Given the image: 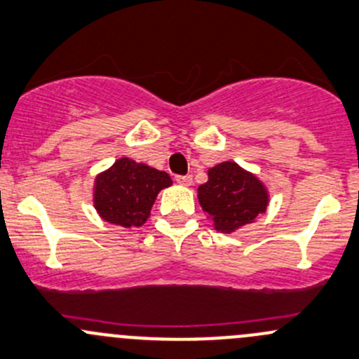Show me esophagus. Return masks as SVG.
Listing matches in <instances>:
<instances>
[{
	"label": "esophagus",
	"mask_w": 359,
	"mask_h": 359,
	"mask_svg": "<svg viewBox=\"0 0 359 359\" xmlns=\"http://www.w3.org/2000/svg\"><path fill=\"white\" fill-rule=\"evenodd\" d=\"M175 180H177V184H180V186H191L192 184L191 175H177Z\"/></svg>",
	"instance_id": "34e87169"
}]
</instances>
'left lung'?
Returning a JSON list of instances; mask_svg holds the SVG:
<instances>
[{
    "mask_svg": "<svg viewBox=\"0 0 359 359\" xmlns=\"http://www.w3.org/2000/svg\"><path fill=\"white\" fill-rule=\"evenodd\" d=\"M198 199L215 229L225 233L251 224L269 205L263 184L232 161L208 170V182L198 187Z\"/></svg>",
    "mask_w": 359,
    "mask_h": 359,
    "instance_id": "left-lung-1",
    "label": "left lung"
}]
</instances>
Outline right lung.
I'll use <instances>...</instances> for the list:
<instances>
[{"label":"right lung","mask_w":359,"mask_h":359,"mask_svg":"<svg viewBox=\"0 0 359 359\" xmlns=\"http://www.w3.org/2000/svg\"><path fill=\"white\" fill-rule=\"evenodd\" d=\"M172 186L168 173L120 158L97 175L94 206L101 218L122 227H141L149 217L158 192Z\"/></svg>","instance_id":"1"}]
</instances>
